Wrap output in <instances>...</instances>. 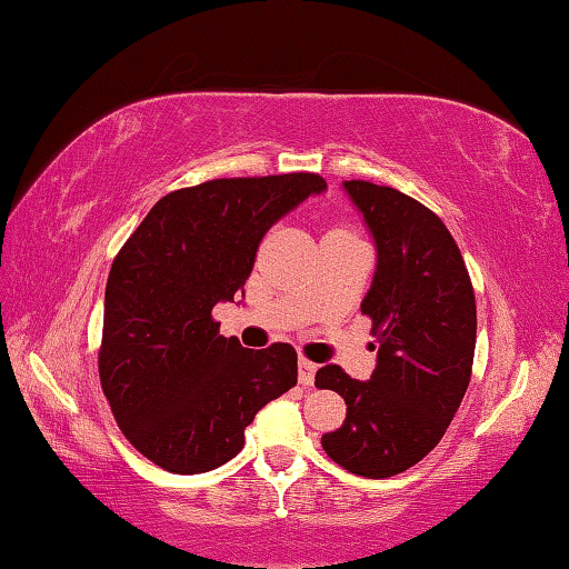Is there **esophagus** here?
Returning a JSON list of instances; mask_svg holds the SVG:
<instances>
[{
    "label": "esophagus",
    "instance_id": "1",
    "mask_svg": "<svg viewBox=\"0 0 569 569\" xmlns=\"http://www.w3.org/2000/svg\"><path fill=\"white\" fill-rule=\"evenodd\" d=\"M315 362L312 360H307V358H300V383L302 386H312V380H315Z\"/></svg>",
    "mask_w": 569,
    "mask_h": 569
}]
</instances>
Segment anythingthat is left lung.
<instances>
[{"mask_svg": "<svg viewBox=\"0 0 569 569\" xmlns=\"http://www.w3.org/2000/svg\"><path fill=\"white\" fill-rule=\"evenodd\" d=\"M378 247V267L360 310L378 342L372 378L340 366L315 372V386L346 398L348 416L322 436L338 467L368 479L411 469L443 439L467 393L477 348V300L451 231L398 189L346 181Z\"/></svg>", "mask_w": 569, "mask_h": 569, "instance_id": "left-lung-1", "label": "left lung"}]
</instances>
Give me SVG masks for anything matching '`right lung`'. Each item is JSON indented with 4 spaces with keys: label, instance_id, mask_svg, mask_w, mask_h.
Returning a JSON list of instances; mask_svg holds the SVG:
<instances>
[{
    "label": "right lung",
    "instance_id": "obj_1",
    "mask_svg": "<svg viewBox=\"0 0 569 569\" xmlns=\"http://www.w3.org/2000/svg\"><path fill=\"white\" fill-rule=\"evenodd\" d=\"M325 189L305 171L176 189L120 247L98 372L118 428L156 467L203 473L234 459L259 408L297 383L290 342L241 348L211 310L244 290L267 229Z\"/></svg>",
    "mask_w": 569,
    "mask_h": 569
}]
</instances>
